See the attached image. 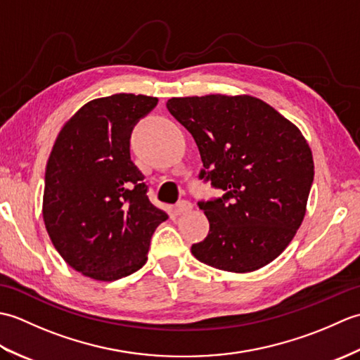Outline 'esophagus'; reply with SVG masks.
Wrapping results in <instances>:
<instances>
[{
  "label": "esophagus",
  "mask_w": 360,
  "mask_h": 360,
  "mask_svg": "<svg viewBox=\"0 0 360 360\" xmlns=\"http://www.w3.org/2000/svg\"><path fill=\"white\" fill-rule=\"evenodd\" d=\"M192 202L188 201H179L178 204L174 205V213L176 215H184V213H188L190 210H192Z\"/></svg>",
  "instance_id": "34e87169"
}]
</instances>
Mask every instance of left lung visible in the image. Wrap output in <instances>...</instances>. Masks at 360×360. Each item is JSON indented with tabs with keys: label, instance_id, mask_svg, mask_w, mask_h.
Segmentation results:
<instances>
[{
	"label": "left lung",
	"instance_id": "left-lung-1",
	"mask_svg": "<svg viewBox=\"0 0 360 360\" xmlns=\"http://www.w3.org/2000/svg\"><path fill=\"white\" fill-rule=\"evenodd\" d=\"M167 108L193 136L200 179L224 192L198 202L210 231L192 246L195 258L227 272L274 262L302 224L314 179L300 129L252 96L173 97Z\"/></svg>",
	"mask_w": 360,
	"mask_h": 360
}]
</instances>
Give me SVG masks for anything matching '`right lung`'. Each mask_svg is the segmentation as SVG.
Wrapping results in <instances>:
<instances>
[{"label":"right lung","instance_id":"obj_1","mask_svg":"<svg viewBox=\"0 0 360 360\" xmlns=\"http://www.w3.org/2000/svg\"><path fill=\"white\" fill-rule=\"evenodd\" d=\"M156 97L91 101L58 133L44 174L43 219L58 254L89 278L114 281L147 262L150 240L168 218L148 200L129 155L134 125Z\"/></svg>","mask_w":360,"mask_h":360}]
</instances>
